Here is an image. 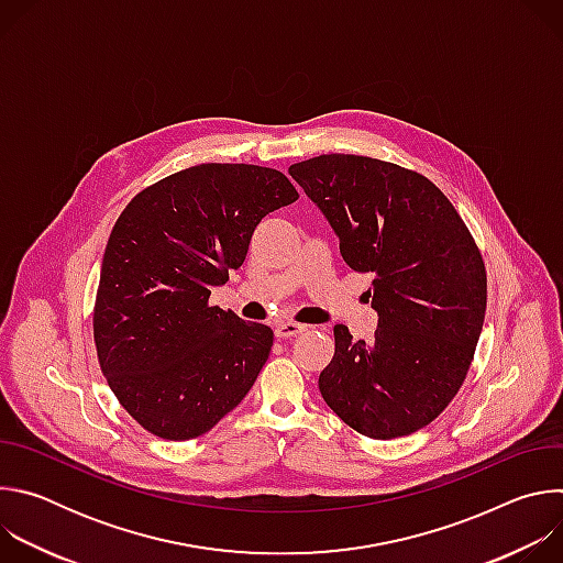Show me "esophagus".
<instances>
[{"label": "esophagus", "mask_w": 563, "mask_h": 563, "mask_svg": "<svg viewBox=\"0 0 563 563\" xmlns=\"http://www.w3.org/2000/svg\"><path fill=\"white\" fill-rule=\"evenodd\" d=\"M305 330H307L305 325L291 323V320H287V323H278V325H276V339H291V336L302 334Z\"/></svg>", "instance_id": "esophagus-1"}]
</instances>
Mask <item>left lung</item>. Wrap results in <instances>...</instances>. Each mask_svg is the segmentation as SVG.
Instances as JSON below:
<instances>
[{
  "instance_id": "1",
  "label": "left lung",
  "mask_w": 563,
  "mask_h": 563,
  "mask_svg": "<svg viewBox=\"0 0 563 563\" xmlns=\"http://www.w3.org/2000/svg\"><path fill=\"white\" fill-rule=\"evenodd\" d=\"M289 176L325 213L343 261L372 274L374 341L334 328L320 372L325 404L369 439L408 437L456 396L484 328L486 265L465 222L426 176L385 159L330 153Z\"/></svg>"
}]
</instances>
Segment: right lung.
<instances>
[{
    "label": "right lung",
    "instance_id": "add662e5",
    "mask_svg": "<svg viewBox=\"0 0 563 563\" xmlns=\"http://www.w3.org/2000/svg\"><path fill=\"white\" fill-rule=\"evenodd\" d=\"M298 200L256 165H198L142 189L120 213L93 307L98 361L120 406L151 434L209 432L258 378L274 332L209 305L245 263L256 224Z\"/></svg>",
    "mask_w": 563,
    "mask_h": 563
}]
</instances>
